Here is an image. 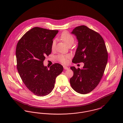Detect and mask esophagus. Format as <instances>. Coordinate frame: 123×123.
Masks as SVG:
<instances>
[{
  "instance_id": "34e87169",
  "label": "esophagus",
  "mask_w": 123,
  "mask_h": 123,
  "mask_svg": "<svg viewBox=\"0 0 123 123\" xmlns=\"http://www.w3.org/2000/svg\"><path fill=\"white\" fill-rule=\"evenodd\" d=\"M63 68L64 70H68L69 69V68L66 66H63Z\"/></svg>"
}]
</instances>
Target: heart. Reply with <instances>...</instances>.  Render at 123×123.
Instances as JSON below:
<instances>
[{"instance_id":"heart-1","label":"heart","mask_w":123,"mask_h":123,"mask_svg":"<svg viewBox=\"0 0 123 123\" xmlns=\"http://www.w3.org/2000/svg\"><path fill=\"white\" fill-rule=\"evenodd\" d=\"M60 38L67 45L72 44L74 41V37L72 35L67 31H64L62 32L60 35ZM56 45V40H53L52 43V49H54ZM70 58L69 55H64V54H59L56 57L57 60L65 64L67 62L68 59Z\"/></svg>"}]
</instances>
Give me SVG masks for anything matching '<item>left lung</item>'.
<instances>
[{"mask_svg":"<svg viewBox=\"0 0 123 123\" xmlns=\"http://www.w3.org/2000/svg\"><path fill=\"white\" fill-rule=\"evenodd\" d=\"M71 33L78 41L72 62H82L84 65L82 69L70 67L73 71L70 85L77 92L87 94L98 85L103 75L108 58L106 48L102 36L86 26L76 27Z\"/></svg>","mask_w":123,"mask_h":123,"instance_id":"left-lung-1","label":"left lung"}]
</instances>
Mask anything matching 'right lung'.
<instances>
[{
	"instance_id": "add662e5",
	"label": "right lung",
	"mask_w": 123,
	"mask_h": 123,
	"mask_svg": "<svg viewBox=\"0 0 123 123\" xmlns=\"http://www.w3.org/2000/svg\"><path fill=\"white\" fill-rule=\"evenodd\" d=\"M58 32L34 27L22 37L17 45L19 74L25 86L38 96L43 97L52 91L56 77L63 70L58 63L49 69L43 65L45 56L52 52L53 39Z\"/></svg>"
}]
</instances>
